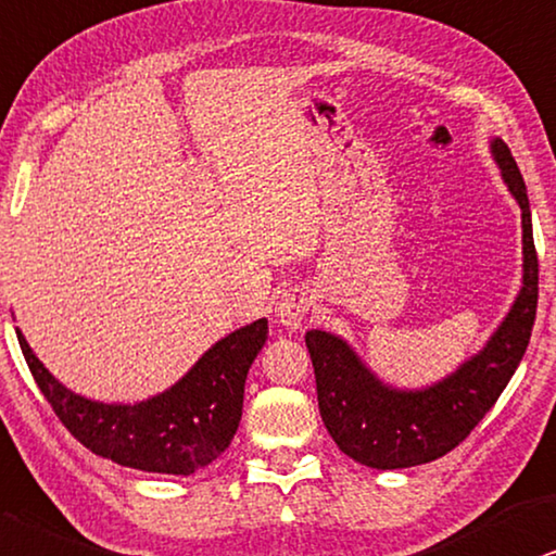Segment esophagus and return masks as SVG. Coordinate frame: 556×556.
<instances>
[{"label":"esophagus","mask_w":556,"mask_h":556,"mask_svg":"<svg viewBox=\"0 0 556 556\" xmlns=\"http://www.w3.org/2000/svg\"><path fill=\"white\" fill-rule=\"evenodd\" d=\"M313 298L307 290H300V287H290L279 294L277 307H274V318L277 323H282L285 328L298 330L302 328V320H305V313L311 311Z\"/></svg>","instance_id":"34e87169"}]
</instances>
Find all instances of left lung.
I'll return each instance as SVG.
<instances>
[{"label":"left lung","instance_id":"8db88e82","mask_svg":"<svg viewBox=\"0 0 556 556\" xmlns=\"http://www.w3.org/2000/svg\"><path fill=\"white\" fill-rule=\"evenodd\" d=\"M490 153L521 207L523 277L510 311L477 354L424 388H397L377 377L341 336L323 328L305 333L323 424L341 452L364 467H418L459 446L501 397L529 346L539 300L529 194L501 138L490 140Z\"/></svg>","mask_w":556,"mask_h":556}]
</instances>
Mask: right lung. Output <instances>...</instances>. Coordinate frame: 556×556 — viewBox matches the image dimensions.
I'll use <instances>...</instances> for the list:
<instances>
[{"label": "right lung", "instance_id": "1", "mask_svg": "<svg viewBox=\"0 0 556 556\" xmlns=\"http://www.w3.org/2000/svg\"><path fill=\"white\" fill-rule=\"evenodd\" d=\"M269 336L258 318L215 341L172 388L138 403H102L61 384L17 328L27 367L61 424L89 452L140 472L187 477L233 441L243 413L245 375Z\"/></svg>", "mask_w": 556, "mask_h": 556}]
</instances>
